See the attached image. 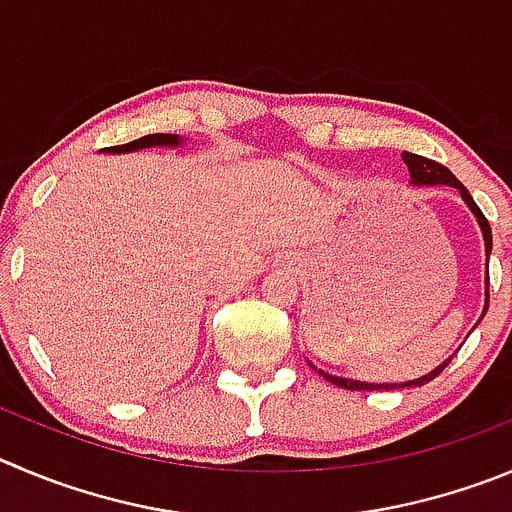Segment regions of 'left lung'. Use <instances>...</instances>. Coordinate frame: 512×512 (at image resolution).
<instances>
[{"mask_svg": "<svg viewBox=\"0 0 512 512\" xmlns=\"http://www.w3.org/2000/svg\"><path fill=\"white\" fill-rule=\"evenodd\" d=\"M401 159H404V164L409 166V176H412V184L414 186H437V184H447V186H455L457 191L462 194V199H465L467 207L472 209V214H475L477 224H480L482 229V240H485V255L487 260H490V252H493V232H490V222L485 219V214L480 212V207L475 204V199L470 197V191L465 189V186L457 181V176L452 174L447 166L437 164V161L432 159H424V156H417V154H409V151H404L401 154ZM487 303H490V272H487L485 278V310H487ZM485 310H482V315H485ZM452 358H447L444 364H439L437 369L429 371V374H424L422 379H414V381H407V384H366V381H353V379H343V376H331L326 374V371L318 369V374L323 376L326 381H331V384L341 386V389H351V391H371V389H404V386H424L429 384V381L434 379V376H439L444 371V366L450 364ZM315 369V366H313Z\"/></svg>", "mask_w": 512, "mask_h": 512, "instance_id": "1", "label": "left lung"}]
</instances>
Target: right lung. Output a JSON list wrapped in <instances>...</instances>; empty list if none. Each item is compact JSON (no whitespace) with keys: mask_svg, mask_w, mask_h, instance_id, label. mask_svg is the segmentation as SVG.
I'll return each mask as SVG.
<instances>
[{"mask_svg":"<svg viewBox=\"0 0 512 512\" xmlns=\"http://www.w3.org/2000/svg\"><path fill=\"white\" fill-rule=\"evenodd\" d=\"M154 146H181V138L176 133H151V136H141L131 143H123V146H108L103 151H108V154H131V151H138V148Z\"/></svg>","mask_w":512,"mask_h":512,"instance_id":"1","label":"right lung"}]
</instances>
